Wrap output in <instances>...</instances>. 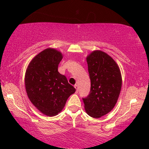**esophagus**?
Listing matches in <instances>:
<instances>
[{
	"label": "esophagus",
	"instance_id": "1",
	"mask_svg": "<svg viewBox=\"0 0 149 149\" xmlns=\"http://www.w3.org/2000/svg\"><path fill=\"white\" fill-rule=\"evenodd\" d=\"M74 87H75V88L76 89V92H78V91H79V86H78L77 84H75Z\"/></svg>",
	"mask_w": 149,
	"mask_h": 149
}]
</instances>
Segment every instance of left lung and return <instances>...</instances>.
I'll return each mask as SVG.
<instances>
[{"mask_svg": "<svg viewBox=\"0 0 149 149\" xmlns=\"http://www.w3.org/2000/svg\"><path fill=\"white\" fill-rule=\"evenodd\" d=\"M91 91L83 98L89 116L99 118L109 113L116 104L122 87L119 66L112 57L101 50L91 52L86 58Z\"/></svg>", "mask_w": 149, "mask_h": 149, "instance_id": "left-lung-1", "label": "left lung"}]
</instances>
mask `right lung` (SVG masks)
Returning <instances> with one entry per match:
<instances>
[{
  "mask_svg": "<svg viewBox=\"0 0 149 149\" xmlns=\"http://www.w3.org/2000/svg\"><path fill=\"white\" fill-rule=\"evenodd\" d=\"M62 59L60 51L47 48L31 60L25 73L29 99L40 112L49 117L61 112L68 98L76 91L65 76L58 72Z\"/></svg>",
  "mask_w": 149,
  "mask_h": 149,
  "instance_id": "add662e5",
  "label": "right lung"
}]
</instances>
